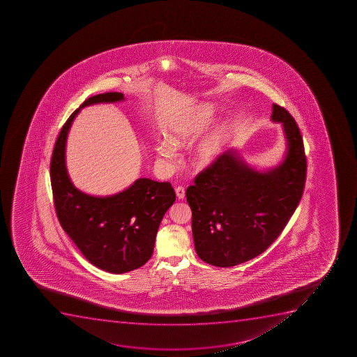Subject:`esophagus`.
<instances>
[{
	"instance_id": "34e87169",
	"label": "esophagus",
	"mask_w": 357,
	"mask_h": 357,
	"mask_svg": "<svg viewBox=\"0 0 357 357\" xmlns=\"http://www.w3.org/2000/svg\"><path fill=\"white\" fill-rule=\"evenodd\" d=\"M176 198L184 199L185 198V188H183V186H178V188H176Z\"/></svg>"
}]
</instances>
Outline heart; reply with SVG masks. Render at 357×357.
Instances as JSON below:
<instances>
[{
	"instance_id": "b5f03b06",
	"label": "heart",
	"mask_w": 357,
	"mask_h": 357,
	"mask_svg": "<svg viewBox=\"0 0 357 357\" xmlns=\"http://www.w3.org/2000/svg\"><path fill=\"white\" fill-rule=\"evenodd\" d=\"M209 123L208 112H198L188 116L181 117L169 126L166 132V141L174 148H184L197 139L207 129ZM170 145V146H171ZM167 143H160L157 146L159 155L165 160H172L176 157L174 149ZM220 144L218 139H209L198 149L197 160L200 165H207L219 153Z\"/></svg>"
}]
</instances>
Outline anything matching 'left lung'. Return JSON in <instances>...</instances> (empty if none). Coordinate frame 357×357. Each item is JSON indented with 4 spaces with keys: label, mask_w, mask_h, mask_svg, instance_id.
<instances>
[{
    "label": "left lung",
    "mask_w": 357,
    "mask_h": 357,
    "mask_svg": "<svg viewBox=\"0 0 357 357\" xmlns=\"http://www.w3.org/2000/svg\"><path fill=\"white\" fill-rule=\"evenodd\" d=\"M289 143L285 160L266 173L250 169L231 150L218 155L186 190L195 251L202 261L228 268L250 261L282 234L304 193L307 159L296 120L273 105Z\"/></svg>",
    "instance_id": "left-lung-1"
}]
</instances>
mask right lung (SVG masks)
Instances as JSON below:
<instances>
[{
    "instance_id": "obj_1",
    "label": "right lung",
    "mask_w": 357,
    "mask_h": 357,
    "mask_svg": "<svg viewBox=\"0 0 357 357\" xmlns=\"http://www.w3.org/2000/svg\"><path fill=\"white\" fill-rule=\"evenodd\" d=\"M123 98L122 93H103L85 100L80 108L116 102ZM80 108L61 128L51 157L50 176L56 216L93 265L112 273L131 271L151 258L159 225L176 200V193L169 181L159 183L148 178L137 179L126 191L107 198L78 191L65 166V144Z\"/></svg>"
}]
</instances>
